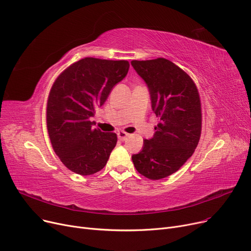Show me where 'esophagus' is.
<instances>
[{
  "mask_svg": "<svg viewBox=\"0 0 251 251\" xmlns=\"http://www.w3.org/2000/svg\"><path fill=\"white\" fill-rule=\"evenodd\" d=\"M128 136H129V134L124 132V131H120V132H118V138L122 141H124Z\"/></svg>",
  "mask_w": 251,
  "mask_h": 251,
  "instance_id": "1",
  "label": "esophagus"
}]
</instances>
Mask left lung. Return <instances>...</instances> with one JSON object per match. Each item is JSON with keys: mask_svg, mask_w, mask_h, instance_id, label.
I'll use <instances>...</instances> for the list:
<instances>
[{"mask_svg": "<svg viewBox=\"0 0 251 251\" xmlns=\"http://www.w3.org/2000/svg\"><path fill=\"white\" fill-rule=\"evenodd\" d=\"M147 83L159 124L140 152L132 155L138 173L151 180L166 178L185 164L201 133L200 94L191 77L164 58L131 62Z\"/></svg>", "mask_w": 251, "mask_h": 251, "instance_id": "obj_1", "label": "left lung"}]
</instances>
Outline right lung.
Returning a JSON list of instances; mask_svg holds the SVG:
<instances>
[{"label":"right lung","mask_w":251,"mask_h":251,"mask_svg":"<svg viewBox=\"0 0 251 251\" xmlns=\"http://www.w3.org/2000/svg\"><path fill=\"white\" fill-rule=\"evenodd\" d=\"M129 62L84 58L65 69L52 84L47 103V127L61 162L79 175H92L107 164L117 134L91 122L96 108L125 78Z\"/></svg>","instance_id":"add662e5"}]
</instances>
